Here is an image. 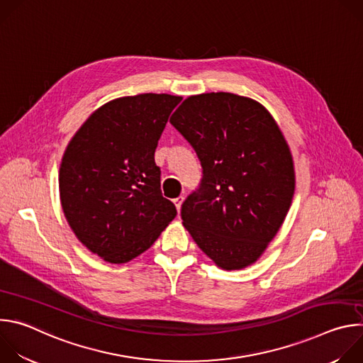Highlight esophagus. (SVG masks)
I'll use <instances>...</instances> for the list:
<instances>
[{"label": "esophagus", "instance_id": "esophagus-1", "mask_svg": "<svg viewBox=\"0 0 363 363\" xmlns=\"http://www.w3.org/2000/svg\"><path fill=\"white\" fill-rule=\"evenodd\" d=\"M182 202H184V196H182V195L174 199V203H175V206H177V210H178V211H181V206H182Z\"/></svg>", "mask_w": 363, "mask_h": 363}]
</instances>
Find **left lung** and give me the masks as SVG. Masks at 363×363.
<instances>
[{
	"label": "left lung",
	"instance_id": "8db88e82",
	"mask_svg": "<svg viewBox=\"0 0 363 363\" xmlns=\"http://www.w3.org/2000/svg\"><path fill=\"white\" fill-rule=\"evenodd\" d=\"M195 149L199 189L182 203V224L224 270L255 263L280 230L294 195L290 147L270 112L234 93L189 96L169 121Z\"/></svg>",
	"mask_w": 363,
	"mask_h": 363
}]
</instances>
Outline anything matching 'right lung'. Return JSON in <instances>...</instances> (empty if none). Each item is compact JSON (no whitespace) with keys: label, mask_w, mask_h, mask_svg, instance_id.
I'll return each instance as SVG.
<instances>
[{"label":"right lung","mask_w":363,"mask_h":363,"mask_svg":"<svg viewBox=\"0 0 363 363\" xmlns=\"http://www.w3.org/2000/svg\"><path fill=\"white\" fill-rule=\"evenodd\" d=\"M182 100L167 93L113 99L69 142L59 172L65 217L79 241L112 264L146 251L175 218L155 149Z\"/></svg>","instance_id":"right-lung-1"}]
</instances>
